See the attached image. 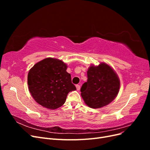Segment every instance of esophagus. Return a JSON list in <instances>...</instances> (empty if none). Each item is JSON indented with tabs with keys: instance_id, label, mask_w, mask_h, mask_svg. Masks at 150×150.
I'll return each instance as SVG.
<instances>
[{
	"instance_id": "obj_1",
	"label": "esophagus",
	"mask_w": 150,
	"mask_h": 150,
	"mask_svg": "<svg viewBox=\"0 0 150 150\" xmlns=\"http://www.w3.org/2000/svg\"><path fill=\"white\" fill-rule=\"evenodd\" d=\"M76 89H77V90H78V91H79L80 89V88H81V86L79 85H78V84H77L76 86Z\"/></svg>"
}]
</instances>
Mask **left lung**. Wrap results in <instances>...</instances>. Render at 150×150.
I'll return each instance as SVG.
<instances>
[{"mask_svg": "<svg viewBox=\"0 0 150 150\" xmlns=\"http://www.w3.org/2000/svg\"><path fill=\"white\" fill-rule=\"evenodd\" d=\"M88 81L81 88L85 103L92 108H101L114 100L118 94L120 81L112 68L106 63L91 66Z\"/></svg>", "mask_w": 150, "mask_h": 150, "instance_id": "8db88e82", "label": "left lung"}]
</instances>
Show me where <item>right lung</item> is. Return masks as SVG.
Returning <instances> with one entry per match:
<instances>
[{
  "label": "right lung",
  "instance_id": "obj_1",
  "mask_svg": "<svg viewBox=\"0 0 150 150\" xmlns=\"http://www.w3.org/2000/svg\"><path fill=\"white\" fill-rule=\"evenodd\" d=\"M66 69L64 62L51 57L36 63L30 69L29 90L40 105L55 110L64 104L68 93L76 89Z\"/></svg>",
  "mask_w": 150,
  "mask_h": 150
}]
</instances>
